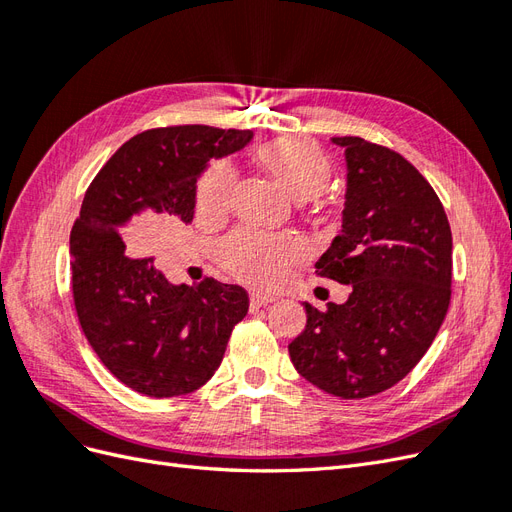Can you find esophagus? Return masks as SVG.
Here are the masks:
<instances>
[{"label": "esophagus", "instance_id": "1", "mask_svg": "<svg viewBox=\"0 0 512 512\" xmlns=\"http://www.w3.org/2000/svg\"><path fill=\"white\" fill-rule=\"evenodd\" d=\"M273 301H275L273 294H265V292H252V297H250V305H252V309L265 307V305H269V303H273Z\"/></svg>", "mask_w": 512, "mask_h": 512}]
</instances>
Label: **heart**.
Returning a JSON list of instances; mask_svg holds the SVG:
<instances>
[{
	"mask_svg": "<svg viewBox=\"0 0 512 512\" xmlns=\"http://www.w3.org/2000/svg\"><path fill=\"white\" fill-rule=\"evenodd\" d=\"M254 160L280 188L299 203L320 196L333 179L327 153L305 138H275L254 151ZM235 192V168L213 162L196 185V215L203 222H220ZM215 256L239 280L260 288L280 284L301 260V247L288 237L252 228L235 230L215 247Z\"/></svg>",
	"mask_w": 512,
	"mask_h": 512,
	"instance_id": "heart-1",
	"label": "heart"
}]
</instances>
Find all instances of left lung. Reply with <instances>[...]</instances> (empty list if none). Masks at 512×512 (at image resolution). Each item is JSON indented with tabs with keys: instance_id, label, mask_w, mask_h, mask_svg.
Masks as SVG:
<instances>
[{
	"instance_id": "8db88e82",
	"label": "left lung",
	"mask_w": 512,
	"mask_h": 512,
	"mask_svg": "<svg viewBox=\"0 0 512 512\" xmlns=\"http://www.w3.org/2000/svg\"><path fill=\"white\" fill-rule=\"evenodd\" d=\"M344 149L342 232L316 273L350 286L288 346L299 374L324 393L361 399L391 389L423 359L451 303L453 237L427 179L399 153L359 136Z\"/></svg>"
}]
</instances>
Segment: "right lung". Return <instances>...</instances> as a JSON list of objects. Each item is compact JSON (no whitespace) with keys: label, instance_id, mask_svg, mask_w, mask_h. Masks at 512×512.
Instances as JSON below:
<instances>
[{"label":"right lung","instance_id":"add662e5","mask_svg":"<svg viewBox=\"0 0 512 512\" xmlns=\"http://www.w3.org/2000/svg\"><path fill=\"white\" fill-rule=\"evenodd\" d=\"M252 138V130L209 126L147 130L123 143L85 192L70 235L74 307L104 367L136 393L162 399L200 389L247 314L241 286L211 277L170 284L147 252L170 224L194 220L196 181L209 160Z\"/></svg>","mask_w":512,"mask_h":512}]
</instances>
